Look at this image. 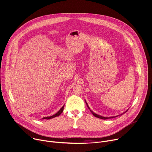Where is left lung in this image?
I'll use <instances>...</instances> for the list:
<instances>
[{
	"label": "left lung",
	"instance_id": "obj_1",
	"mask_svg": "<svg viewBox=\"0 0 152 152\" xmlns=\"http://www.w3.org/2000/svg\"><path fill=\"white\" fill-rule=\"evenodd\" d=\"M85 103H86V105H87V107H88V109L90 110V111H91V113L93 114V115L94 116V117H97V118H100V119H103V120H106V119H108V118H114V117H117V116H118V115H122L123 114H124V113H125L126 112H127V111L129 110H127L126 111H124V113H123L122 114H121L120 115H116V116H113V117H103V116H102V115H99V114H96L95 113H94L93 111H91V110H90V107H89V106L88 105V103H86V100H85Z\"/></svg>",
	"mask_w": 152,
	"mask_h": 152
}]
</instances>
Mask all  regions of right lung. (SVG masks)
Listing matches in <instances>:
<instances>
[{"label":"right lung","mask_w":152,"mask_h":152,"mask_svg":"<svg viewBox=\"0 0 152 152\" xmlns=\"http://www.w3.org/2000/svg\"><path fill=\"white\" fill-rule=\"evenodd\" d=\"M64 105L62 106V107L61 108V109L54 115H52V116H49V117H43L42 119H47V120H49V119H51L52 118H54V117H58L59 116L63 111V110H64Z\"/></svg>","instance_id":"obj_1"}]
</instances>
